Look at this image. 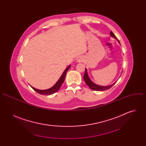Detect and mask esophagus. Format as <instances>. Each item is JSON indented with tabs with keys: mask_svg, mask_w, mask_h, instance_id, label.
<instances>
[{
	"mask_svg": "<svg viewBox=\"0 0 146 146\" xmlns=\"http://www.w3.org/2000/svg\"><path fill=\"white\" fill-rule=\"evenodd\" d=\"M83 60V59L81 56H78L77 58V62H81Z\"/></svg>",
	"mask_w": 146,
	"mask_h": 146,
	"instance_id": "esophagus-1",
	"label": "esophagus"
}]
</instances>
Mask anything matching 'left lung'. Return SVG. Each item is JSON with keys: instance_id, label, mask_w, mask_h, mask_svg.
Returning a JSON list of instances; mask_svg holds the SVG:
<instances>
[{"instance_id": "8db88e82", "label": "left lung", "mask_w": 146, "mask_h": 146, "mask_svg": "<svg viewBox=\"0 0 146 146\" xmlns=\"http://www.w3.org/2000/svg\"><path fill=\"white\" fill-rule=\"evenodd\" d=\"M110 35L115 38V39H117L116 38V36L114 35V34L111 31L110 32ZM118 42L120 44L119 41L118 40ZM83 78H84V80L85 81V82H86L87 85L92 90L94 91H105V90H109L110 89L114 84L116 82H115L114 83H113V84L110 85V86H98L96 84H95L94 82H93L91 80L90 78V77H88V72H87V69L86 68V70H85V74H84V77H83Z\"/></svg>"}]
</instances>
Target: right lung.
<instances>
[{
  "mask_svg": "<svg viewBox=\"0 0 146 146\" xmlns=\"http://www.w3.org/2000/svg\"><path fill=\"white\" fill-rule=\"evenodd\" d=\"M70 67V65H69L65 70V71L63 72V73H62V76H60V77L59 78V79L58 80V81L55 83V84L51 88H49V89H47V90H38V89H36L32 86H31L36 92H37V93L41 94V95H51V94H53L54 93H55L56 92H57L59 88H60L62 84H63V82L65 80V76H66V73L68 71V70L69 69Z\"/></svg>",
  "mask_w": 146,
  "mask_h": 146,
  "instance_id": "add662e5",
  "label": "right lung"
}]
</instances>
